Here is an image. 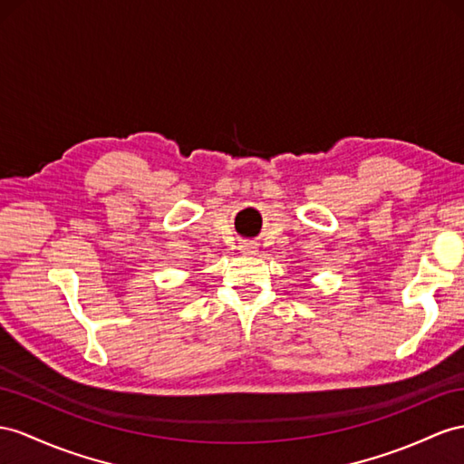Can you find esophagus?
Segmentation results:
<instances>
[{"mask_svg": "<svg viewBox=\"0 0 464 464\" xmlns=\"http://www.w3.org/2000/svg\"><path fill=\"white\" fill-rule=\"evenodd\" d=\"M255 248H256V246H255L253 243H243V245H241V251L246 253V255H253Z\"/></svg>", "mask_w": 464, "mask_h": 464, "instance_id": "34e87169", "label": "esophagus"}]
</instances>
